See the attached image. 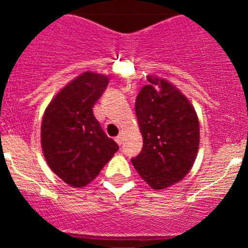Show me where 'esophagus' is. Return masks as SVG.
Returning <instances> with one entry per match:
<instances>
[{
    "label": "esophagus",
    "instance_id": "esophagus-1",
    "mask_svg": "<svg viewBox=\"0 0 248 248\" xmlns=\"http://www.w3.org/2000/svg\"><path fill=\"white\" fill-rule=\"evenodd\" d=\"M123 139H124V138H123L122 134H119L117 138H115V141H117V143H118V145H122V144H123Z\"/></svg>",
    "mask_w": 248,
    "mask_h": 248
}]
</instances>
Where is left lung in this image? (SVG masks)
<instances>
[{
  "label": "left lung",
  "mask_w": 248,
  "mask_h": 248,
  "mask_svg": "<svg viewBox=\"0 0 248 248\" xmlns=\"http://www.w3.org/2000/svg\"><path fill=\"white\" fill-rule=\"evenodd\" d=\"M135 99V113L143 134V149L131 159L143 180L153 189L180 181L194 165L200 131L198 115L174 85L149 77Z\"/></svg>",
  "instance_id": "8db88e82"
}]
</instances>
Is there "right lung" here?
Listing matches in <instances>:
<instances>
[{
	"label": "right lung",
	"mask_w": 248,
	"mask_h": 248,
	"mask_svg": "<svg viewBox=\"0 0 248 248\" xmlns=\"http://www.w3.org/2000/svg\"><path fill=\"white\" fill-rule=\"evenodd\" d=\"M107 87V77L85 72L57 94L43 115L46 160L54 174L74 187L94 180L119 149L93 114Z\"/></svg>",
	"instance_id": "add662e5"
}]
</instances>
